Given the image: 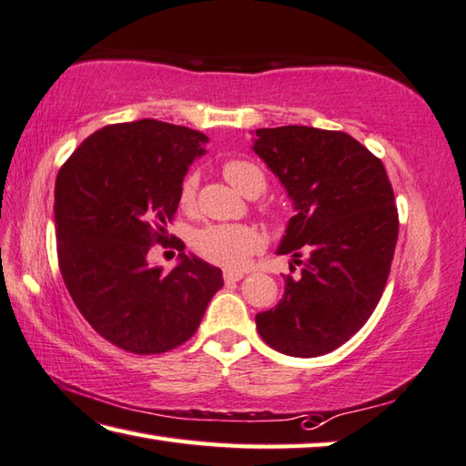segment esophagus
Segmentation results:
<instances>
[{"instance_id":"1","label":"esophagus","mask_w":466,"mask_h":466,"mask_svg":"<svg viewBox=\"0 0 466 466\" xmlns=\"http://www.w3.org/2000/svg\"><path fill=\"white\" fill-rule=\"evenodd\" d=\"M244 277V270H224V281L226 283H236Z\"/></svg>"}]
</instances>
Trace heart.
I'll use <instances>...</instances> for the list:
<instances>
[{
  "label": "heart",
  "instance_id": "obj_1",
  "mask_svg": "<svg viewBox=\"0 0 466 466\" xmlns=\"http://www.w3.org/2000/svg\"><path fill=\"white\" fill-rule=\"evenodd\" d=\"M224 177L244 196H260L267 187L265 175L250 160L232 158L224 165ZM198 175H189L181 185V204L189 208L196 199ZM193 247L206 260L224 268H242L262 247L257 228L247 224H209L193 236Z\"/></svg>",
  "mask_w": 466,
  "mask_h": 466
}]
</instances>
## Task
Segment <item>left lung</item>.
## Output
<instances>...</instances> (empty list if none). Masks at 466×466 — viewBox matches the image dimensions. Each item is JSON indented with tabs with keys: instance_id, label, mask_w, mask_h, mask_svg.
Returning a JSON list of instances; mask_svg holds the SVG:
<instances>
[{
	"instance_id": "obj_1",
	"label": "left lung",
	"mask_w": 466,
	"mask_h": 466,
	"mask_svg": "<svg viewBox=\"0 0 466 466\" xmlns=\"http://www.w3.org/2000/svg\"><path fill=\"white\" fill-rule=\"evenodd\" d=\"M250 134L295 211L277 255L301 265L298 277L285 275L281 301L257 314V329L279 352L321 357L365 326L385 289L400 232L391 183L383 163L344 132L281 126Z\"/></svg>"
}]
</instances>
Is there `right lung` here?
I'll use <instances>...</instances> for the list:
<instances>
[{"label":"right lung","mask_w":466,"mask_h":466,"mask_svg":"<svg viewBox=\"0 0 466 466\" xmlns=\"http://www.w3.org/2000/svg\"><path fill=\"white\" fill-rule=\"evenodd\" d=\"M209 138L158 120L106 126L73 152L56 177L58 265L75 306L120 349L160 354L196 334L222 270L181 240L171 270L150 265L152 242L181 201L183 177Z\"/></svg>","instance_id":"right-lung-1"}]
</instances>
